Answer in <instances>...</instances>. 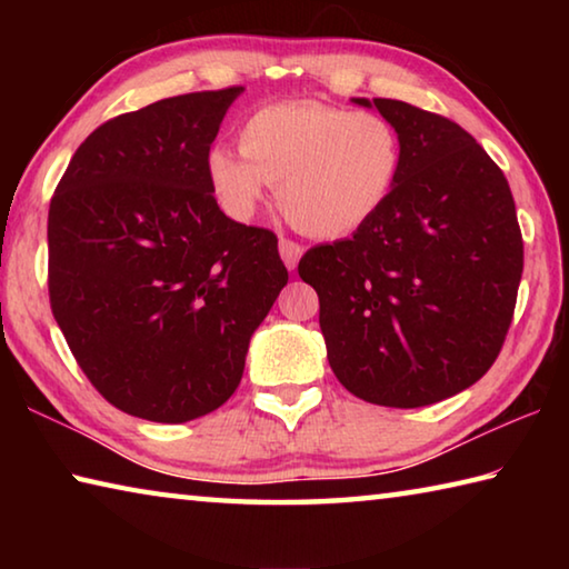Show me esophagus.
I'll return each mask as SVG.
<instances>
[{
	"label": "esophagus",
	"instance_id": "esophagus-1",
	"mask_svg": "<svg viewBox=\"0 0 569 569\" xmlns=\"http://www.w3.org/2000/svg\"><path fill=\"white\" fill-rule=\"evenodd\" d=\"M278 253H281L288 271H296V266L303 256V246L296 243V240H291V238H281L278 240Z\"/></svg>",
	"mask_w": 569,
	"mask_h": 569
}]
</instances>
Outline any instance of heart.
<instances>
[{"instance_id":"b5f03b06","label":"heart","mask_w":569,"mask_h":569,"mask_svg":"<svg viewBox=\"0 0 569 569\" xmlns=\"http://www.w3.org/2000/svg\"><path fill=\"white\" fill-rule=\"evenodd\" d=\"M238 148L208 156L226 213L250 218L276 186L288 220L316 238H343L371 223L403 168L401 134L387 118L321 102L266 104L240 124Z\"/></svg>"}]
</instances>
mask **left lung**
<instances>
[{"label": "left lung", "instance_id": "8db88e82", "mask_svg": "<svg viewBox=\"0 0 569 569\" xmlns=\"http://www.w3.org/2000/svg\"><path fill=\"white\" fill-rule=\"evenodd\" d=\"M353 102L401 134L397 190L351 238L308 250L298 276L319 293L336 379L379 407H427L469 389L502 351L522 230L505 172L465 128L401 100Z\"/></svg>", "mask_w": 569, "mask_h": 569}]
</instances>
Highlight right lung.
<instances>
[{"instance_id": "obj_1", "label": "right lung", "mask_w": 569, "mask_h": 569, "mask_svg": "<svg viewBox=\"0 0 569 569\" xmlns=\"http://www.w3.org/2000/svg\"><path fill=\"white\" fill-rule=\"evenodd\" d=\"M240 92L118 114L52 196L54 321L92 387L132 417L182 423L223 407L288 283L273 230L230 220L210 186V146Z\"/></svg>"}]
</instances>
